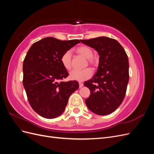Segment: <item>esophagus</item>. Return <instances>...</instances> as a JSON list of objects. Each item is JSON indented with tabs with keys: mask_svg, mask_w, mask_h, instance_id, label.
I'll list each match as a JSON object with an SVG mask.
<instances>
[{
	"mask_svg": "<svg viewBox=\"0 0 154 154\" xmlns=\"http://www.w3.org/2000/svg\"><path fill=\"white\" fill-rule=\"evenodd\" d=\"M83 86V84L82 83H81V82L79 83V87H80V88H82Z\"/></svg>",
	"mask_w": 154,
	"mask_h": 154,
	"instance_id": "esophagus-1",
	"label": "esophagus"
}]
</instances>
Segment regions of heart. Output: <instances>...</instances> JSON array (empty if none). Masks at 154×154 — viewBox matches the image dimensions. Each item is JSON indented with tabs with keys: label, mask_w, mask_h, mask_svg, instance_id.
Listing matches in <instances>:
<instances>
[{
	"label": "heart",
	"mask_w": 154,
	"mask_h": 154,
	"mask_svg": "<svg viewBox=\"0 0 154 154\" xmlns=\"http://www.w3.org/2000/svg\"><path fill=\"white\" fill-rule=\"evenodd\" d=\"M76 52L77 54H80L86 58V64L88 63L91 66L95 67L98 63V58L96 56L93 55L92 49L88 47V46L82 45L80 46L76 49ZM60 62L63 67L67 69L70 70L72 67V54L70 51L65 52L60 58ZM92 75V70L89 68L81 70H73L69 74V77L72 80H76L78 82L85 81L87 79L90 78Z\"/></svg>",
	"instance_id": "1"
}]
</instances>
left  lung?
I'll return each instance as SVG.
<instances>
[{
  "label": "left lung",
  "instance_id": "8db88e82",
  "mask_svg": "<svg viewBox=\"0 0 154 154\" xmlns=\"http://www.w3.org/2000/svg\"><path fill=\"white\" fill-rule=\"evenodd\" d=\"M81 42L94 48L100 55L99 66L95 75L84 82L91 95L85 100L87 107L97 115H108L122 104L129 80L127 54L118 42L100 36Z\"/></svg>",
  "mask_w": 154,
  "mask_h": 154
}]
</instances>
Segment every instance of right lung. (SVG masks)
<instances>
[{"mask_svg": "<svg viewBox=\"0 0 154 154\" xmlns=\"http://www.w3.org/2000/svg\"><path fill=\"white\" fill-rule=\"evenodd\" d=\"M80 42L47 37L27 51L23 62V85L32 109L42 117L53 119L61 115L69 96L79 88L76 81H62L69 73L60 58Z\"/></svg>", "mask_w": 154, "mask_h": 154, "instance_id": "1", "label": "right lung"}]
</instances>
